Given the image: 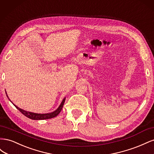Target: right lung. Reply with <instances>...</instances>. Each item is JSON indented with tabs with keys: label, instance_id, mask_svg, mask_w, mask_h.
Wrapping results in <instances>:
<instances>
[{
	"label": "right lung",
	"instance_id": "right-lung-1",
	"mask_svg": "<svg viewBox=\"0 0 154 154\" xmlns=\"http://www.w3.org/2000/svg\"><path fill=\"white\" fill-rule=\"evenodd\" d=\"M6 96L8 97V95H7V93L6 92ZM9 99V97H8ZM10 100V99H9ZM65 100H66V97L63 98V100H62L61 104L58 106V108L55 111L53 112H51V113H47V114H37V113H33V112H28V111H26L23 109H20L19 107H18L17 106H16L15 105H15V106L16 108L19 110L22 114H24L25 116H26L27 118H28L29 119H34V120H43V119H51V118H53L56 116H58L59 114V113L61 112L62 108H63V104L65 103ZM12 103V102H11Z\"/></svg>",
	"mask_w": 154,
	"mask_h": 154
}]
</instances>
